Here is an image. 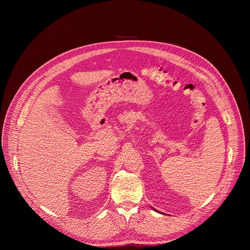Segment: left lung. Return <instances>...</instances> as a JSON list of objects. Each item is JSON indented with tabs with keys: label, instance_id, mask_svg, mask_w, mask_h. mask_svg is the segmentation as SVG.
I'll return each instance as SVG.
<instances>
[{
	"label": "left lung",
	"instance_id": "1",
	"mask_svg": "<svg viewBox=\"0 0 250 250\" xmlns=\"http://www.w3.org/2000/svg\"><path fill=\"white\" fill-rule=\"evenodd\" d=\"M151 208H153V209H154V210H156V211H158V212H160V213H163V215H166V213H164V212H162V211H159V210H157V209H155V208H153V207H151Z\"/></svg>",
	"mask_w": 250,
	"mask_h": 250
}]
</instances>
